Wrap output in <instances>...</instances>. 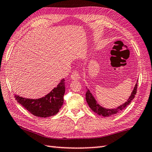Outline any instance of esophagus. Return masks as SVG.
Masks as SVG:
<instances>
[{
	"mask_svg": "<svg viewBox=\"0 0 152 152\" xmlns=\"http://www.w3.org/2000/svg\"><path fill=\"white\" fill-rule=\"evenodd\" d=\"M80 74L78 72L76 71H75L72 73L71 79L72 80H80Z\"/></svg>",
	"mask_w": 152,
	"mask_h": 152,
	"instance_id": "34e87169",
	"label": "esophagus"
}]
</instances>
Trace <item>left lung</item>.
Segmentation results:
<instances>
[{
    "label": "left lung",
    "instance_id": "left-lung-1",
    "mask_svg": "<svg viewBox=\"0 0 152 152\" xmlns=\"http://www.w3.org/2000/svg\"><path fill=\"white\" fill-rule=\"evenodd\" d=\"M137 83L135 84V86L134 87L132 91V94L130 95V96L129 97L127 102H126L125 103H124L123 104L119 105V106L116 108L107 109V108L102 107L100 105L98 104V102H96V100H95L93 95L91 93V91L89 90V89H87V93L86 94V101L87 102L88 105H89V107L91 109V110H93L94 113H96L98 114V115L105 116V117H107V116L113 115L117 113H118L119 111H122V109L126 108L130 103H131V102L133 98H135V96L137 93Z\"/></svg>",
    "mask_w": 152,
    "mask_h": 152
}]
</instances>
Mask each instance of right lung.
Masks as SVG:
<instances>
[{
    "label": "right lung",
    "mask_w": 152,
    "mask_h": 152,
    "mask_svg": "<svg viewBox=\"0 0 152 152\" xmlns=\"http://www.w3.org/2000/svg\"><path fill=\"white\" fill-rule=\"evenodd\" d=\"M65 79H62L57 87L50 93L38 99L26 98L15 95V99L26 110L36 116L47 118L56 115L63 104L65 92Z\"/></svg>",
    "instance_id": "1"
}]
</instances>
